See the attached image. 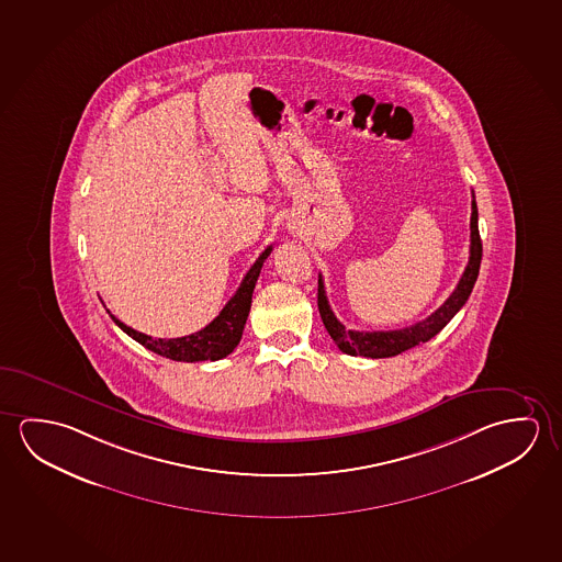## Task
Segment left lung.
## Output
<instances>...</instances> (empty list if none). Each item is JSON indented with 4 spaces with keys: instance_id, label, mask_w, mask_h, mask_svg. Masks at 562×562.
<instances>
[{
    "instance_id": "left-lung-1",
    "label": "left lung",
    "mask_w": 562,
    "mask_h": 562,
    "mask_svg": "<svg viewBox=\"0 0 562 562\" xmlns=\"http://www.w3.org/2000/svg\"><path fill=\"white\" fill-rule=\"evenodd\" d=\"M481 259L482 241L481 234H479V209H476V201H474V193H472L471 256H469V263L464 268L461 281L454 286L453 293L449 294L446 303L441 304L434 314H429L426 321L416 322V324H412L408 328H402V330H346V326L336 318V314L330 308L321 276L318 277V311H321L322 322L330 334V338L336 341V346L348 356L371 357V359L398 356L406 349L416 348L419 344L429 341L436 334L446 328L447 322L451 321L457 312L463 308L467 299L471 296L472 286L476 283Z\"/></svg>"
}]
</instances>
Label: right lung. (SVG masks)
I'll use <instances>...</instances> for the list:
<instances>
[{"label": "right lung", "instance_id": "obj_1", "mask_svg": "<svg viewBox=\"0 0 562 562\" xmlns=\"http://www.w3.org/2000/svg\"><path fill=\"white\" fill-rule=\"evenodd\" d=\"M271 246L259 254L256 263L251 266L250 271L241 279L238 291L234 293L231 301L226 303L221 314L214 318L209 326L203 330L195 331L191 336H183V338H150L143 331L133 330L126 324L115 318L111 314V318L115 322L121 330L128 334L131 338L136 339L140 346L150 349L154 353L161 357H168L173 361H188V363H195V361H218L223 357L231 356L234 348L240 344L241 331L248 321L250 314L251 294L258 283L259 271L263 268V261L268 259L271 254Z\"/></svg>", "mask_w": 562, "mask_h": 562}]
</instances>
